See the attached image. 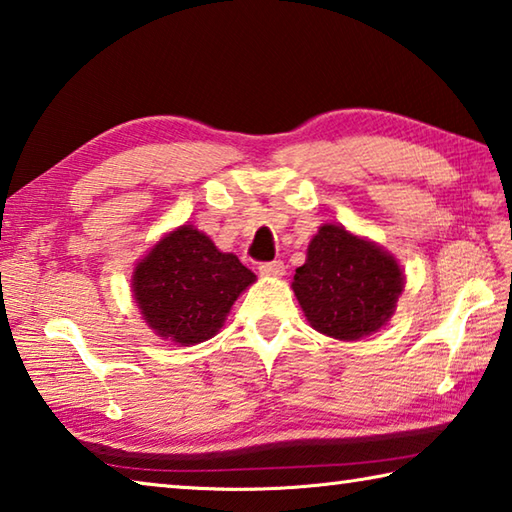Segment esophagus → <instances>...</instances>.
<instances>
[{
	"instance_id": "1",
	"label": "esophagus",
	"mask_w": 512,
	"mask_h": 512,
	"mask_svg": "<svg viewBox=\"0 0 512 512\" xmlns=\"http://www.w3.org/2000/svg\"><path fill=\"white\" fill-rule=\"evenodd\" d=\"M284 271H286V266H284V262H280V259L259 264V273H262L264 277H282Z\"/></svg>"
}]
</instances>
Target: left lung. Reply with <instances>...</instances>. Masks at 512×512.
Instances as JSON below:
<instances>
[{"label":"left lung","instance_id":"8db88e82","mask_svg":"<svg viewBox=\"0 0 512 512\" xmlns=\"http://www.w3.org/2000/svg\"><path fill=\"white\" fill-rule=\"evenodd\" d=\"M291 286L315 331L336 340H360L392 318L405 275L374 241L324 224Z\"/></svg>","mask_w":512,"mask_h":512}]
</instances>
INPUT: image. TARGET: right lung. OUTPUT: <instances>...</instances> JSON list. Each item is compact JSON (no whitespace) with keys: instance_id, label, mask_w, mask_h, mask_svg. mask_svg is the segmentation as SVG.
Returning a JSON list of instances; mask_svg holds the SVG:
<instances>
[{"instance_id":"right-lung-1","label":"right lung","mask_w":512,"mask_h":512,"mask_svg":"<svg viewBox=\"0 0 512 512\" xmlns=\"http://www.w3.org/2000/svg\"><path fill=\"white\" fill-rule=\"evenodd\" d=\"M253 282L255 273L237 255L221 253L194 226H181L136 264L132 291L156 336L190 347L224 327L230 306Z\"/></svg>"}]
</instances>
